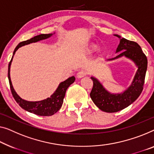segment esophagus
Instances as JSON below:
<instances>
[{
    "label": "esophagus",
    "mask_w": 154,
    "mask_h": 154,
    "mask_svg": "<svg viewBox=\"0 0 154 154\" xmlns=\"http://www.w3.org/2000/svg\"><path fill=\"white\" fill-rule=\"evenodd\" d=\"M86 75V72L84 70H80L79 72H78L77 73V78H82L84 77V76Z\"/></svg>",
    "instance_id": "1"
}]
</instances>
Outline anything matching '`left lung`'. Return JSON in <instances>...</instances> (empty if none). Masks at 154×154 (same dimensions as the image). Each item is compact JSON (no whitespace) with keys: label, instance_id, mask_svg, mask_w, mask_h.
Returning a JSON list of instances; mask_svg holds the SVG:
<instances>
[{"label":"left lung","instance_id":"8db88e82","mask_svg":"<svg viewBox=\"0 0 154 154\" xmlns=\"http://www.w3.org/2000/svg\"><path fill=\"white\" fill-rule=\"evenodd\" d=\"M120 38V43L116 50L120 53L116 57L108 59L114 60L125 57L134 61L137 70L131 84L123 93H111L106 91L102 84L94 77H91L93 86L90 93L93 102L100 110L106 113L120 111L136 101L143 90L145 75L147 69V59L136 42L122 38L118 34H114Z\"/></svg>","mask_w":154,"mask_h":154}]
</instances>
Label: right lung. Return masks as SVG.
<instances>
[{"label":"right lung","instance_id":"obj_1","mask_svg":"<svg viewBox=\"0 0 154 154\" xmlns=\"http://www.w3.org/2000/svg\"><path fill=\"white\" fill-rule=\"evenodd\" d=\"M52 35V34H39V35L34 36L33 38H30V39L20 42L14 49L12 57H11V59L10 62L9 63L8 66V79L9 82H10L11 94H12L16 102L18 103V105L22 109L26 110V111L29 112V113H32L34 114L38 115V116H52V115L56 113L61 109V107L63 104V98L65 97L66 90L70 86V85L72 84L75 82V77L74 76L70 77L68 79L65 80L64 82H61L59 84V86L57 87V90L54 91V93L50 97H48L47 99L37 101V102H29V101L25 100L22 99L21 97H20L18 95V94L16 93L14 89L10 79V66L11 61H12L15 52H17V50L18 48L23 46L25 45L29 44V43H35L41 40L46 39L48 38H50Z\"/></svg>","mask_w":154,"mask_h":154}]
</instances>
